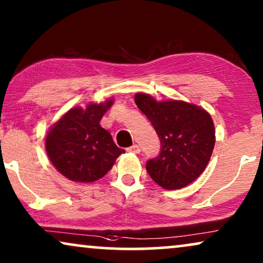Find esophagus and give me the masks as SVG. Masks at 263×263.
I'll use <instances>...</instances> for the list:
<instances>
[{"label": "esophagus", "instance_id": "1", "mask_svg": "<svg viewBox=\"0 0 263 263\" xmlns=\"http://www.w3.org/2000/svg\"><path fill=\"white\" fill-rule=\"evenodd\" d=\"M127 151H128V152H132V153H136V154H138V153L141 152V148H140L139 145H133V146L129 147V148H128Z\"/></svg>", "mask_w": 263, "mask_h": 263}]
</instances>
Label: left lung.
Here are the masks:
<instances>
[{"label": "left lung", "mask_w": 263, "mask_h": 263, "mask_svg": "<svg viewBox=\"0 0 263 263\" xmlns=\"http://www.w3.org/2000/svg\"><path fill=\"white\" fill-rule=\"evenodd\" d=\"M135 103L146 115L160 139V153L149 159L146 170L164 189L184 188L206 168L215 143L211 115L182 100L157 102L136 93Z\"/></svg>", "instance_id": "1"}]
</instances>
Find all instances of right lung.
<instances>
[{
    "mask_svg": "<svg viewBox=\"0 0 263 263\" xmlns=\"http://www.w3.org/2000/svg\"><path fill=\"white\" fill-rule=\"evenodd\" d=\"M114 100L73 107L50 128L46 153L57 171L74 182L89 183L102 178L124 149L99 122Z\"/></svg>",
    "mask_w": 263,
    "mask_h": 263,
    "instance_id": "obj_1",
    "label": "right lung"
}]
</instances>
